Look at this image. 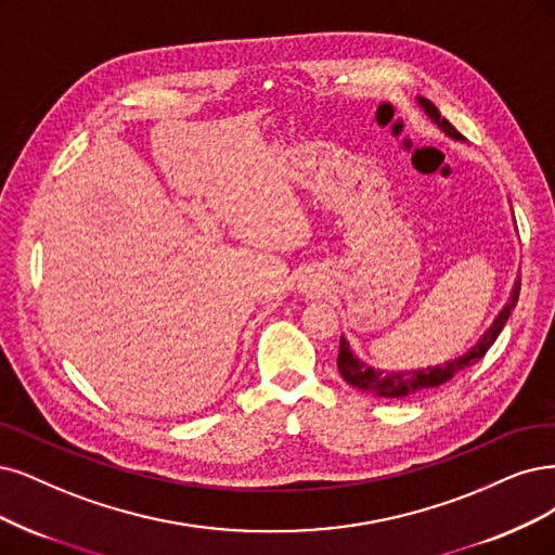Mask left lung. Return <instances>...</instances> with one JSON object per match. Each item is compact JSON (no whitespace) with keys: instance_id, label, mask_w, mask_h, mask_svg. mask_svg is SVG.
Masks as SVG:
<instances>
[{"instance_id":"obj_1","label":"left lung","mask_w":555,"mask_h":555,"mask_svg":"<svg viewBox=\"0 0 555 555\" xmlns=\"http://www.w3.org/2000/svg\"><path fill=\"white\" fill-rule=\"evenodd\" d=\"M420 105L425 107V112L429 114V117L441 126L450 138L454 140H462L460 130H456L446 117H441V112L436 109V105L427 99H420ZM519 286H521V280L517 282V286H514L512 292V298L509 302L503 308V312L495 317L493 326L482 335V339L475 344V347L456 360H450L446 362V365H438V367H427V370H415V372H378V370H372L370 365H365V362H360L351 349L347 339H339V353H337V370L339 374L344 376V380L347 384H351L353 388L362 390V392H372V395H378V397H388V399H406V397H415L420 392H427V390H434L438 386L448 384V380L460 374L462 370L475 365L477 360H482L485 353L491 349V344L495 341V337L501 335L503 326L507 323L514 305H517L519 300Z\"/></svg>"}]
</instances>
